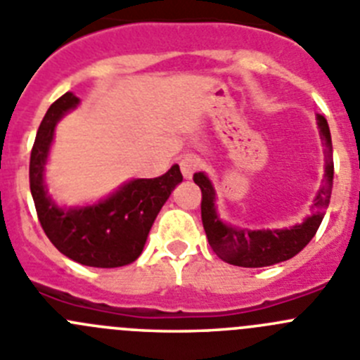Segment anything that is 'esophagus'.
<instances>
[{
  "label": "esophagus",
  "instance_id": "34e87169",
  "mask_svg": "<svg viewBox=\"0 0 360 360\" xmlns=\"http://www.w3.org/2000/svg\"><path fill=\"white\" fill-rule=\"evenodd\" d=\"M199 165L200 161L197 160L195 156H186L179 161V167H181V172H183L184 179H191L193 174L199 170Z\"/></svg>",
  "mask_w": 360,
  "mask_h": 360
}]
</instances>
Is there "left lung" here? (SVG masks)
I'll list each match as a JSON object with an SVG mask.
<instances>
[{
	"mask_svg": "<svg viewBox=\"0 0 360 360\" xmlns=\"http://www.w3.org/2000/svg\"><path fill=\"white\" fill-rule=\"evenodd\" d=\"M320 136L325 146V174L321 188L314 199V211L302 224L290 229H240L226 224L218 217L217 191L210 177L204 172L193 176L197 186L202 191V226L213 252L226 263L243 268H263L291 259L314 238L330 202L332 181H334V160H332V139L327 119L318 115Z\"/></svg>",
	"mask_w": 360,
	"mask_h": 360,
	"instance_id": "1",
	"label": "left lung"
}]
</instances>
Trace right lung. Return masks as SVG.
<instances>
[{"label":"right lung","mask_w":360,"mask_h":360,"mask_svg":"<svg viewBox=\"0 0 360 360\" xmlns=\"http://www.w3.org/2000/svg\"><path fill=\"white\" fill-rule=\"evenodd\" d=\"M79 99L63 94L49 106L30 158V190L44 233L63 256L94 268L126 266L139 259L158 213L183 181L179 165L154 179H131L112 195L89 206L60 207L44 183L55 127Z\"/></svg>","instance_id":"right-lung-1"}]
</instances>
